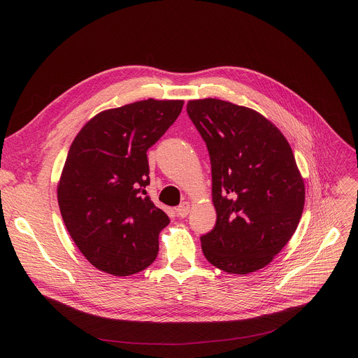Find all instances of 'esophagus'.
Returning a JSON list of instances; mask_svg holds the SVG:
<instances>
[{
    "mask_svg": "<svg viewBox=\"0 0 358 358\" xmlns=\"http://www.w3.org/2000/svg\"><path fill=\"white\" fill-rule=\"evenodd\" d=\"M189 213H190V203L189 201H182L177 208V215L180 217H185Z\"/></svg>",
    "mask_w": 358,
    "mask_h": 358,
    "instance_id": "34e87169",
    "label": "esophagus"
}]
</instances>
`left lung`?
I'll list each match as a JSON object with an SVG mask.
<instances>
[{
	"instance_id": "1",
	"label": "left lung",
	"mask_w": 358,
	"mask_h": 358,
	"mask_svg": "<svg viewBox=\"0 0 358 358\" xmlns=\"http://www.w3.org/2000/svg\"><path fill=\"white\" fill-rule=\"evenodd\" d=\"M187 113L212 164L215 228L200 238L210 264L229 274L264 268L293 236L305 182L283 134L255 110L217 99Z\"/></svg>"
}]
</instances>
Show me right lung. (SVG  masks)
<instances>
[{"label":"right lung","mask_w":358,"mask_h":358,"mask_svg":"<svg viewBox=\"0 0 358 358\" xmlns=\"http://www.w3.org/2000/svg\"><path fill=\"white\" fill-rule=\"evenodd\" d=\"M182 100L148 99L94 116L75 136L58 203L75 245L113 275L139 273L158 255L168 216L146 196V150L180 116Z\"/></svg>","instance_id":"obj_1"}]
</instances>
